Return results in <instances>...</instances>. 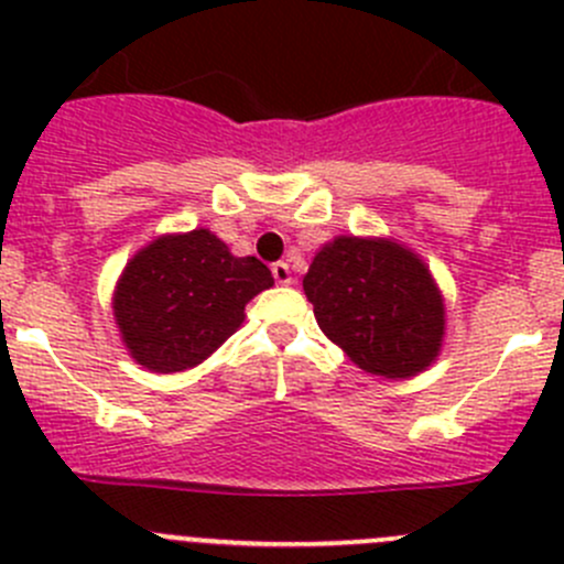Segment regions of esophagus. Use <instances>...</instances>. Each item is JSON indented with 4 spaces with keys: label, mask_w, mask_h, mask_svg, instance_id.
<instances>
[{
    "label": "esophagus",
    "mask_w": 564,
    "mask_h": 564,
    "mask_svg": "<svg viewBox=\"0 0 564 564\" xmlns=\"http://www.w3.org/2000/svg\"><path fill=\"white\" fill-rule=\"evenodd\" d=\"M272 278H275V283H281V286H289V283H292V270H289L286 261H275V264H272Z\"/></svg>",
    "instance_id": "1"
}]
</instances>
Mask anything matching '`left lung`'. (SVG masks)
I'll use <instances>...</instances> for the list:
<instances>
[{"label":"left lung","mask_w":564,"mask_h":564,"mask_svg":"<svg viewBox=\"0 0 564 564\" xmlns=\"http://www.w3.org/2000/svg\"><path fill=\"white\" fill-rule=\"evenodd\" d=\"M303 289L322 333L362 371L406 379L440 355V289L429 267L398 242L338 237L318 250Z\"/></svg>","instance_id":"1"}]
</instances>
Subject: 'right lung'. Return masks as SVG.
I'll return each instance as SVG.
<instances>
[{"instance_id":"add662e5","label":"right lung","mask_w":564,"mask_h":564,"mask_svg":"<svg viewBox=\"0 0 564 564\" xmlns=\"http://www.w3.org/2000/svg\"><path fill=\"white\" fill-rule=\"evenodd\" d=\"M256 256L237 259L207 229L169 235L133 256L113 294V316L135 362L155 373L198 366L272 286Z\"/></svg>"}]
</instances>
